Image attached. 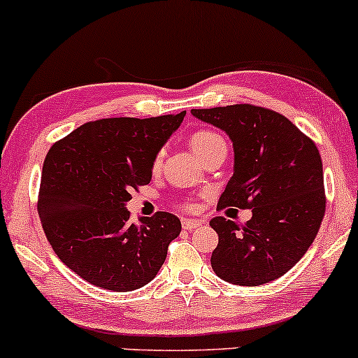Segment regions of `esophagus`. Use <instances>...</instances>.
<instances>
[{"label":"esophagus","mask_w":358,"mask_h":358,"mask_svg":"<svg viewBox=\"0 0 358 358\" xmlns=\"http://www.w3.org/2000/svg\"><path fill=\"white\" fill-rule=\"evenodd\" d=\"M183 229L185 231H195V229H199L200 225H202V220H196V219H185L182 222Z\"/></svg>","instance_id":"esophagus-1"}]
</instances>
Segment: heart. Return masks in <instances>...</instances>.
<instances>
[{
    "mask_svg": "<svg viewBox=\"0 0 358 358\" xmlns=\"http://www.w3.org/2000/svg\"><path fill=\"white\" fill-rule=\"evenodd\" d=\"M188 143H190L192 150L195 151L196 155H199L200 159L205 158V156L210 153L212 150H215L217 146L225 145L224 139H222L219 134L213 133V131H208V129L195 131V133H193L190 136V139H188ZM159 166H162V153L156 155L155 159H153V170L156 171ZM183 207L185 208H192V205L185 203Z\"/></svg>",
    "mask_w": 358,
    "mask_h": 358,
    "instance_id": "obj_1",
    "label": "heart"
}]
</instances>
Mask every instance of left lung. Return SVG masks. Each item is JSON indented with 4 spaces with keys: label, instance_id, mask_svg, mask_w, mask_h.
Instances as JSON below:
<instances>
[{
    "label": "left lung",
    "instance_id": "obj_1",
    "mask_svg": "<svg viewBox=\"0 0 358 358\" xmlns=\"http://www.w3.org/2000/svg\"><path fill=\"white\" fill-rule=\"evenodd\" d=\"M234 145V175L219 207L252 208L244 225L210 220L219 234L212 269L224 281L261 286L281 278L313 244L324 215L318 148L289 119L252 104L192 109Z\"/></svg>",
    "mask_w": 358,
    "mask_h": 358
}]
</instances>
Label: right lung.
<instances>
[{"label":"right lung","mask_w":358,"mask_h":358,"mask_svg":"<svg viewBox=\"0 0 358 358\" xmlns=\"http://www.w3.org/2000/svg\"><path fill=\"white\" fill-rule=\"evenodd\" d=\"M85 122L48 150L38 215L52 249L77 276L110 291L148 285L182 231L173 213L129 222L131 192L151 180L153 159L185 117Z\"/></svg>","instance_id":"right-lung-1"}]
</instances>
